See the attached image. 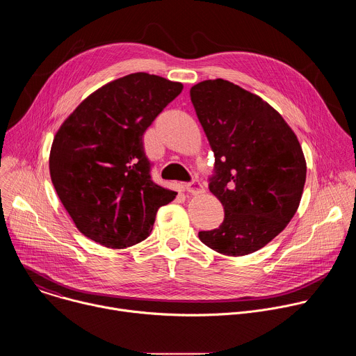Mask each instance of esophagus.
Segmentation results:
<instances>
[{"label": "esophagus", "mask_w": 356, "mask_h": 356, "mask_svg": "<svg viewBox=\"0 0 356 356\" xmlns=\"http://www.w3.org/2000/svg\"><path fill=\"white\" fill-rule=\"evenodd\" d=\"M186 188H187V191L190 193V194H201V193H204V186H202V183L200 181V179H193L187 186H186Z\"/></svg>", "instance_id": "esophagus-1"}]
</instances>
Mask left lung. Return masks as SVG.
I'll return each instance as SVG.
<instances>
[{
    "mask_svg": "<svg viewBox=\"0 0 356 356\" xmlns=\"http://www.w3.org/2000/svg\"><path fill=\"white\" fill-rule=\"evenodd\" d=\"M190 97L216 156L209 188L225 213L198 238L228 257L257 252L298 209L307 173L298 139L266 101L227 80L201 81Z\"/></svg>",
    "mask_w": 356,
    "mask_h": 356,
    "instance_id": "1",
    "label": "left lung"
}]
</instances>
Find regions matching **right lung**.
Here are the masks:
<instances>
[{
  "instance_id": "obj_1",
  "label": "right lung",
  "mask_w": 356,
  "mask_h": 356,
  "mask_svg": "<svg viewBox=\"0 0 356 356\" xmlns=\"http://www.w3.org/2000/svg\"><path fill=\"white\" fill-rule=\"evenodd\" d=\"M181 90L161 76L128 74L90 94L56 132L50 179L87 238L113 249L132 246L176 197L152 180L142 138Z\"/></svg>"
}]
</instances>
